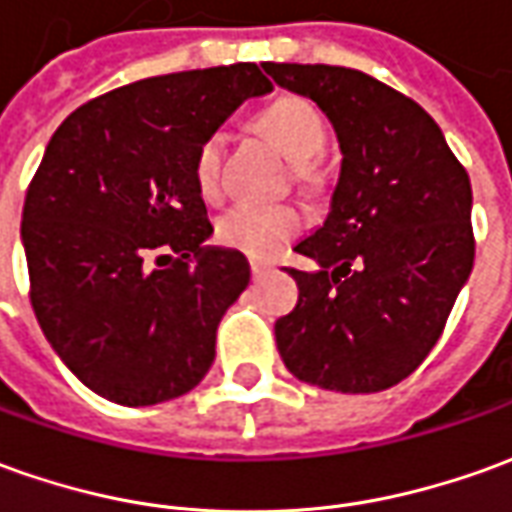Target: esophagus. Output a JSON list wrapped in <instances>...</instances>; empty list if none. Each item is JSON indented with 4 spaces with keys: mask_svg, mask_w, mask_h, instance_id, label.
Masks as SVG:
<instances>
[{
    "mask_svg": "<svg viewBox=\"0 0 512 512\" xmlns=\"http://www.w3.org/2000/svg\"><path fill=\"white\" fill-rule=\"evenodd\" d=\"M267 270H270L267 264H262V262H250V273H253V278H262L264 273H267Z\"/></svg>",
    "mask_w": 512,
    "mask_h": 512,
    "instance_id": "1",
    "label": "esophagus"
}]
</instances>
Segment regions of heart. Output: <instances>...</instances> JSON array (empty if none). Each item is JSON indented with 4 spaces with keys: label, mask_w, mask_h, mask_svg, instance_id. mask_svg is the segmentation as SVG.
Returning a JSON list of instances; mask_svg holds the SVG:
<instances>
[{
    "label": "heart",
    "mask_w": 512,
    "mask_h": 512,
    "mask_svg": "<svg viewBox=\"0 0 512 512\" xmlns=\"http://www.w3.org/2000/svg\"><path fill=\"white\" fill-rule=\"evenodd\" d=\"M256 128L295 161V183L301 189H315L323 178L317 158L326 147V122L315 105L298 94H281L256 114ZM222 144V133L214 130L195 150V183L206 200L220 195ZM301 228V211L292 206L236 203L217 220V239L250 259H273L301 234Z\"/></svg>",
    "instance_id": "b5f03b06"
}]
</instances>
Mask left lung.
I'll return each instance as SVG.
<instances>
[{
  "instance_id": "1",
  "label": "left lung",
  "mask_w": 512,
  "mask_h": 512,
  "mask_svg": "<svg viewBox=\"0 0 512 512\" xmlns=\"http://www.w3.org/2000/svg\"><path fill=\"white\" fill-rule=\"evenodd\" d=\"M278 86L320 105L343 167L323 228L290 267L298 303L276 320L284 365L337 393L407 379L446 329L474 267L471 181L438 122L376 77L326 63H264Z\"/></svg>"
}]
</instances>
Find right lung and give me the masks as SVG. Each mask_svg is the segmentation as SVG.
<instances>
[{"label":"right lung","instance_id":"add662e5","mask_svg":"<svg viewBox=\"0 0 512 512\" xmlns=\"http://www.w3.org/2000/svg\"><path fill=\"white\" fill-rule=\"evenodd\" d=\"M270 88L256 63L144 77L80 105L49 139L21 211L30 303L97 396L150 407L209 373L250 264L203 248L214 228L195 150Z\"/></svg>","mask_w":512,"mask_h":512}]
</instances>
